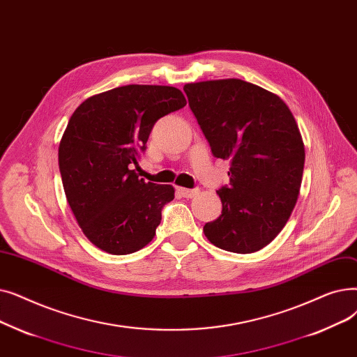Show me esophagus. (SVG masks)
<instances>
[{"label": "esophagus", "instance_id": "34e87169", "mask_svg": "<svg viewBox=\"0 0 357 357\" xmlns=\"http://www.w3.org/2000/svg\"><path fill=\"white\" fill-rule=\"evenodd\" d=\"M177 193H178L181 197H188V199H190V197H195V196L199 193V190H197V189H184V188H177Z\"/></svg>", "mask_w": 357, "mask_h": 357}]
</instances>
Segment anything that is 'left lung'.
I'll return each mask as SVG.
<instances>
[{"instance_id": "8db88e82", "label": "left lung", "mask_w": 357, "mask_h": 357, "mask_svg": "<svg viewBox=\"0 0 357 357\" xmlns=\"http://www.w3.org/2000/svg\"><path fill=\"white\" fill-rule=\"evenodd\" d=\"M184 93L213 157L229 160L216 193L222 213L203 227L225 251L248 254L276 238L299 195L305 148L284 101L243 79L185 84Z\"/></svg>"}]
</instances>
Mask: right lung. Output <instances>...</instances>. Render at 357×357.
Listing matches in <instances>:
<instances>
[{"instance_id":"1","label":"right lung","mask_w":357,"mask_h":357,"mask_svg":"<svg viewBox=\"0 0 357 357\" xmlns=\"http://www.w3.org/2000/svg\"><path fill=\"white\" fill-rule=\"evenodd\" d=\"M184 106L176 87L132 84L93 96L73 113L59 172L78 225L100 250L123 256L154 238L174 188L145 183L132 167L158 119Z\"/></svg>"}]
</instances>
